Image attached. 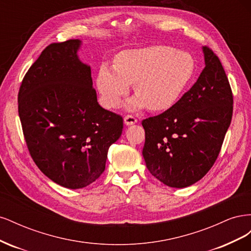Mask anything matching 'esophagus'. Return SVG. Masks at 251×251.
I'll return each mask as SVG.
<instances>
[{"mask_svg":"<svg viewBox=\"0 0 251 251\" xmlns=\"http://www.w3.org/2000/svg\"><path fill=\"white\" fill-rule=\"evenodd\" d=\"M124 121H125V125H126V126H132V125L137 123V119H136L135 116L130 115V114H127V115L125 116Z\"/></svg>","mask_w":251,"mask_h":251,"instance_id":"1","label":"esophagus"}]
</instances>
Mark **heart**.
Listing matches in <instances>:
<instances>
[{
  "instance_id": "obj_1",
  "label": "heart",
  "mask_w": 251,
  "mask_h": 251,
  "mask_svg": "<svg viewBox=\"0 0 251 251\" xmlns=\"http://www.w3.org/2000/svg\"><path fill=\"white\" fill-rule=\"evenodd\" d=\"M196 60L187 52L156 45L120 53L114 60V70L103 66L98 73L97 88L104 104L116 108L134 85L137 95L128 102L131 110L144 105L150 111L172 108L192 82Z\"/></svg>"
}]
</instances>
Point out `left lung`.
I'll return each mask as SVG.
<instances>
[{
	"instance_id": "obj_1",
	"label": "left lung",
	"mask_w": 251,
	"mask_h": 251,
	"mask_svg": "<svg viewBox=\"0 0 251 251\" xmlns=\"http://www.w3.org/2000/svg\"><path fill=\"white\" fill-rule=\"evenodd\" d=\"M205 67L194 86L172 108L142 120V155L150 173L171 187L202 179L221 151L233 110V96L224 68L208 47Z\"/></svg>"
}]
</instances>
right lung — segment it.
I'll return each mask as SVG.
<instances>
[{"instance_id":"right-lung-1","label":"right lung","mask_w":251,"mask_h":251,"mask_svg":"<svg viewBox=\"0 0 251 251\" xmlns=\"http://www.w3.org/2000/svg\"><path fill=\"white\" fill-rule=\"evenodd\" d=\"M78 40L52 43L22 80L19 116L30 156L55 183L76 189L105 169L123 116L97 102L91 68L77 57Z\"/></svg>"}]
</instances>
